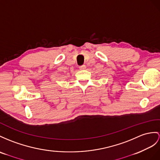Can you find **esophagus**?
<instances>
[{
    "mask_svg": "<svg viewBox=\"0 0 160 160\" xmlns=\"http://www.w3.org/2000/svg\"><path fill=\"white\" fill-rule=\"evenodd\" d=\"M79 68L80 70H84V69L86 68V67H85V65H83V66H80Z\"/></svg>",
    "mask_w": 160,
    "mask_h": 160,
    "instance_id": "esophagus-1",
    "label": "esophagus"
}]
</instances>
